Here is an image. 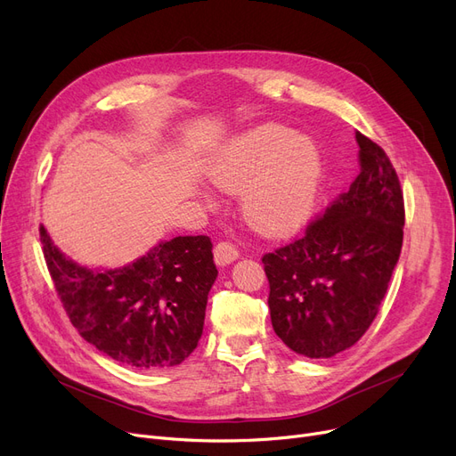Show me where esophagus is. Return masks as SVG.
I'll return each instance as SVG.
<instances>
[{"instance_id":"34e87169","label":"esophagus","mask_w":456,"mask_h":456,"mask_svg":"<svg viewBox=\"0 0 456 456\" xmlns=\"http://www.w3.org/2000/svg\"><path fill=\"white\" fill-rule=\"evenodd\" d=\"M213 256L216 265H228L240 257V250H237V247L230 241H219L213 248Z\"/></svg>"}]
</instances>
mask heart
I'll return each mask as SVG.
<instances>
[{"label":"heart","instance_id":"obj_1","mask_svg":"<svg viewBox=\"0 0 456 456\" xmlns=\"http://www.w3.org/2000/svg\"><path fill=\"white\" fill-rule=\"evenodd\" d=\"M322 165L315 144L288 127L265 126L233 141L215 161L211 180L243 191V213L262 233L284 235L308 219Z\"/></svg>","mask_w":456,"mask_h":456}]
</instances>
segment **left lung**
<instances>
[{"label":"left lung","mask_w":456,"mask_h":456,"mask_svg":"<svg viewBox=\"0 0 456 456\" xmlns=\"http://www.w3.org/2000/svg\"><path fill=\"white\" fill-rule=\"evenodd\" d=\"M360 175L305 233L262 257L276 336L308 358L353 346L375 321L399 262L404 200L386 151L356 132Z\"/></svg>","instance_id":"1"}]
</instances>
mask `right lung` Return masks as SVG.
<instances>
[{
	"instance_id": "add662e5",
	"label": "right lung",
	"mask_w": 456,
	"mask_h": 456,
	"mask_svg": "<svg viewBox=\"0 0 456 456\" xmlns=\"http://www.w3.org/2000/svg\"><path fill=\"white\" fill-rule=\"evenodd\" d=\"M38 232L57 297L85 341L137 370L175 367L197 349L216 278L209 237L180 235L100 273L61 254L45 226Z\"/></svg>"
}]
</instances>
